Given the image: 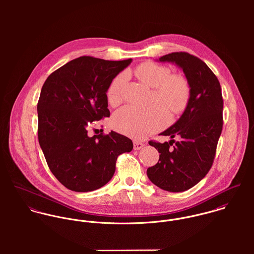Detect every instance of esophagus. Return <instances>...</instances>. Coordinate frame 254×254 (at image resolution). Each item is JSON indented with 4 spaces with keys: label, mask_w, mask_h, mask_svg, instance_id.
<instances>
[{
    "label": "esophagus",
    "mask_w": 254,
    "mask_h": 254,
    "mask_svg": "<svg viewBox=\"0 0 254 254\" xmlns=\"http://www.w3.org/2000/svg\"><path fill=\"white\" fill-rule=\"evenodd\" d=\"M144 146V144L141 143V142H134V149L138 150L140 148H142Z\"/></svg>",
    "instance_id": "34e87169"
}]
</instances>
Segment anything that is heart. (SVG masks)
Here are the masks:
<instances>
[{"label": "heart", "mask_w": 254, "mask_h": 254, "mask_svg": "<svg viewBox=\"0 0 254 254\" xmlns=\"http://www.w3.org/2000/svg\"><path fill=\"white\" fill-rule=\"evenodd\" d=\"M134 74L142 83L153 89L151 102L160 106L147 109L124 107L113 115L112 125L120 133L142 140L167 124L169 115L165 109L172 114H180L187 109L190 99V84L183 74L171 73L169 67L152 62L139 64ZM126 82L127 74L121 73L109 84L107 97L111 106H117L123 101Z\"/></svg>", "instance_id": "1"}]
</instances>
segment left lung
Listing matches in <instances>:
<instances>
[{"label": "left lung", "mask_w": 254, "mask_h": 254, "mask_svg": "<svg viewBox=\"0 0 254 254\" xmlns=\"http://www.w3.org/2000/svg\"><path fill=\"white\" fill-rule=\"evenodd\" d=\"M159 61L181 67L190 84V99L180 119L160 134L180 141L148 142L160 154L146 174L158 188L179 192L202 180L213 164L223 128V98L216 75L197 57L176 52Z\"/></svg>", "instance_id": "obj_1"}]
</instances>
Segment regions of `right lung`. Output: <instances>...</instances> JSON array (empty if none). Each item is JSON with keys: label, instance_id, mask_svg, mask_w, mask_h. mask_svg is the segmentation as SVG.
<instances>
[{"label": "right lung", "instance_id": "1", "mask_svg": "<svg viewBox=\"0 0 254 254\" xmlns=\"http://www.w3.org/2000/svg\"><path fill=\"white\" fill-rule=\"evenodd\" d=\"M132 60L105 61L80 57L50 74L37 105L38 140L52 173L78 192L105 186L115 172L118 155L132 141L111 131L88 136L87 127L109 117L107 91Z\"/></svg>", "mask_w": 254, "mask_h": 254}]
</instances>
